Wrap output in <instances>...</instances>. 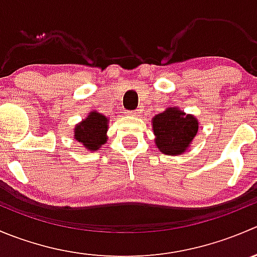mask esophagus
Segmentation results:
<instances>
[{"label":"esophagus","instance_id":"34e87169","mask_svg":"<svg viewBox=\"0 0 257 257\" xmlns=\"http://www.w3.org/2000/svg\"><path fill=\"white\" fill-rule=\"evenodd\" d=\"M126 115L137 116V115H138V111H137V110H129V111H126Z\"/></svg>","mask_w":257,"mask_h":257}]
</instances>
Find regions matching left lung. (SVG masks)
<instances>
[{"label": "left lung", "instance_id": "left-lung-1", "mask_svg": "<svg viewBox=\"0 0 257 257\" xmlns=\"http://www.w3.org/2000/svg\"><path fill=\"white\" fill-rule=\"evenodd\" d=\"M156 144L163 154L183 153L198 131L195 116L184 114L177 108H168L153 118Z\"/></svg>", "mask_w": 257, "mask_h": 257}]
</instances>
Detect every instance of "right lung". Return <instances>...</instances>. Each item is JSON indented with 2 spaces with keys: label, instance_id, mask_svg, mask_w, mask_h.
Returning a JSON list of instances; mask_svg holds the SVG:
<instances>
[{
  "label": "right lung",
  "instance_id": "obj_1",
  "mask_svg": "<svg viewBox=\"0 0 257 257\" xmlns=\"http://www.w3.org/2000/svg\"><path fill=\"white\" fill-rule=\"evenodd\" d=\"M108 119L101 114L91 111L88 118L81 121L75 128V139L80 142L85 148L98 151L101 144L106 142V125Z\"/></svg>",
  "mask_w": 257,
  "mask_h": 257
}]
</instances>
